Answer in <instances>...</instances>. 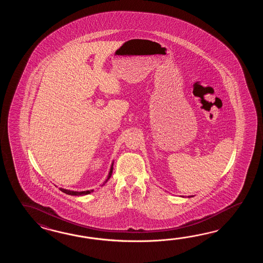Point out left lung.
<instances>
[{
    "label": "left lung",
    "instance_id": "obj_1",
    "mask_svg": "<svg viewBox=\"0 0 263 263\" xmlns=\"http://www.w3.org/2000/svg\"><path fill=\"white\" fill-rule=\"evenodd\" d=\"M188 197H192V196H188Z\"/></svg>",
    "mask_w": 263,
    "mask_h": 263
}]
</instances>
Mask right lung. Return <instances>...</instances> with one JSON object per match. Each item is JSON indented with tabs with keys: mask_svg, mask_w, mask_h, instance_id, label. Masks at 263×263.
Masks as SVG:
<instances>
[{
	"mask_svg": "<svg viewBox=\"0 0 263 263\" xmlns=\"http://www.w3.org/2000/svg\"><path fill=\"white\" fill-rule=\"evenodd\" d=\"M112 165H114V162H112V165H111V168H110V171H109V174H108V177H107L106 180L103 182V184L101 185V186H103V185L105 184L107 181H108V179L111 178V176H112ZM59 189H60V191H62L63 193L67 194V195H70V196H85V195H89V194H91V193L94 191L88 190L82 191V192H76V191L67 190V189H64V188H59Z\"/></svg>",
	"mask_w": 263,
	"mask_h": 263,
	"instance_id": "add662e5",
	"label": "right lung"
}]
</instances>
